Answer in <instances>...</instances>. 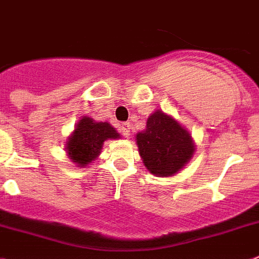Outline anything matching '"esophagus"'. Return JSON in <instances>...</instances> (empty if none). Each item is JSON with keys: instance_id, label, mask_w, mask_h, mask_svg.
Segmentation results:
<instances>
[{"instance_id": "obj_1", "label": "esophagus", "mask_w": 259, "mask_h": 259, "mask_svg": "<svg viewBox=\"0 0 259 259\" xmlns=\"http://www.w3.org/2000/svg\"><path fill=\"white\" fill-rule=\"evenodd\" d=\"M120 130H121V133H122L123 137H126V138H129V137H130V123L129 122L121 123Z\"/></svg>"}]
</instances>
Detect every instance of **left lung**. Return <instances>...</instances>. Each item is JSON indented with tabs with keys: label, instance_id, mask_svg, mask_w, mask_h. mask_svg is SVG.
<instances>
[{
	"label": "left lung",
	"instance_id": "1",
	"mask_svg": "<svg viewBox=\"0 0 259 259\" xmlns=\"http://www.w3.org/2000/svg\"><path fill=\"white\" fill-rule=\"evenodd\" d=\"M136 139L145 167L156 177L175 176L195 151L188 130L160 109L148 117L146 129Z\"/></svg>",
	"mask_w": 259,
	"mask_h": 259
}]
</instances>
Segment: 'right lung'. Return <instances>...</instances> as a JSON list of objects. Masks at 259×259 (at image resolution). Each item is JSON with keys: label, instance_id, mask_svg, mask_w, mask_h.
Here are the masks:
<instances>
[{"label": "right lung", "instance_id": "1", "mask_svg": "<svg viewBox=\"0 0 259 259\" xmlns=\"http://www.w3.org/2000/svg\"><path fill=\"white\" fill-rule=\"evenodd\" d=\"M117 138H120V134L111 123L96 122L91 117L83 116L67 138V155L78 167H86L100 155L104 141Z\"/></svg>", "mask_w": 259, "mask_h": 259}]
</instances>
